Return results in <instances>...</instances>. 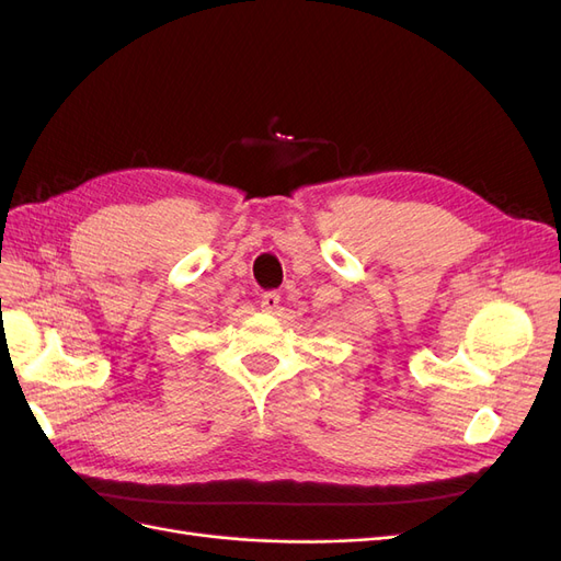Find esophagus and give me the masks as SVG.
<instances>
[{
	"label": "esophagus",
	"instance_id": "34e87169",
	"mask_svg": "<svg viewBox=\"0 0 561 561\" xmlns=\"http://www.w3.org/2000/svg\"><path fill=\"white\" fill-rule=\"evenodd\" d=\"M260 304H262V311L274 313L278 309V304H280V295L278 293H264Z\"/></svg>",
	"mask_w": 561,
	"mask_h": 561
}]
</instances>
